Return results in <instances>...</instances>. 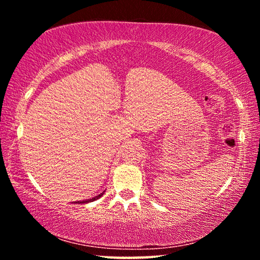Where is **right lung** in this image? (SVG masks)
<instances>
[{"mask_svg": "<svg viewBox=\"0 0 260 260\" xmlns=\"http://www.w3.org/2000/svg\"><path fill=\"white\" fill-rule=\"evenodd\" d=\"M103 193H104V191L103 192H101L100 195H98V196H95V197H93V199H89V200H85V201H78L77 203H79V204H86V203H90V202H94V201H96V200H99L100 197H102L103 196Z\"/></svg>", "mask_w": 260, "mask_h": 260, "instance_id": "1", "label": "right lung"}]
</instances>
